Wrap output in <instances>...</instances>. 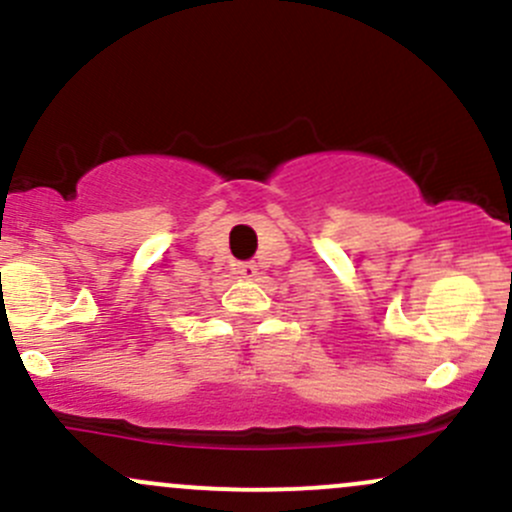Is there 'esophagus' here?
<instances>
[{"label": "esophagus", "instance_id": "esophagus-1", "mask_svg": "<svg viewBox=\"0 0 512 512\" xmlns=\"http://www.w3.org/2000/svg\"><path fill=\"white\" fill-rule=\"evenodd\" d=\"M234 271L239 273L241 278H254L256 273H258V268H256V263H254V261H244V263H236Z\"/></svg>", "mask_w": 512, "mask_h": 512}]
</instances>
